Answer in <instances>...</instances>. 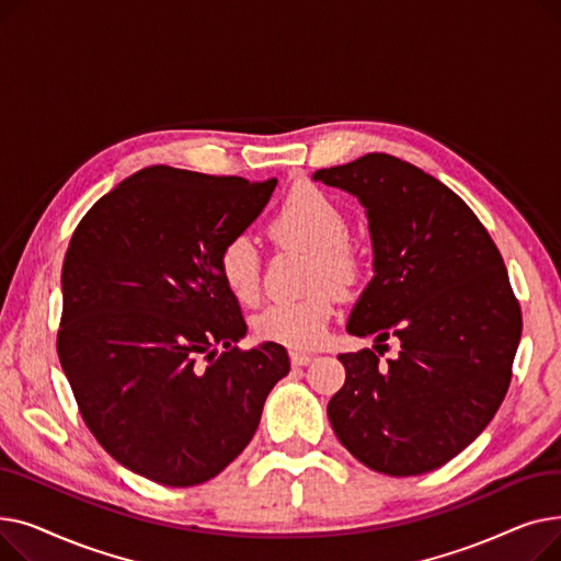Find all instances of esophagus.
Listing matches in <instances>:
<instances>
[{
	"label": "esophagus",
	"mask_w": 561,
	"mask_h": 561,
	"mask_svg": "<svg viewBox=\"0 0 561 561\" xmlns=\"http://www.w3.org/2000/svg\"><path fill=\"white\" fill-rule=\"evenodd\" d=\"M313 357L307 355V352H290V364L293 366H307Z\"/></svg>",
	"instance_id": "1"
}]
</instances>
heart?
Wrapping results in <instances>:
<instances>
[{"label": "heart", "mask_w": 561, "mask_h": 561, "mask_svg": "<svg viewBox=\"0 0 561 561\" xmlns=\"http://www.w3.org/2000/svg\"><path fill=\"white\" fill-rule=\"evenodd\" d=\"M271 239L282 248L311 254L309 288L311 296L298 302H277L254 318V332L261 341L286 347H313L325 336L336 309L334 290L357 284L362 261L350 245V222L341 206L318 188L293 191L279 206L268 227ZM218 275L236 302L254 305L259 300V254L248 236H231L216 256Z\"/></svg>", "instance_id": "heart-1"}]
</instances>
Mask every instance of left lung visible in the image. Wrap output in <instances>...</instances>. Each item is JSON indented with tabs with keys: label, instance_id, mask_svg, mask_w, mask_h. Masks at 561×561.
I'll return each mask as SVG.
<instances>
[{
	"label": "left lung",
	"instance_id": "left-lung-1",
	"mask_svg": "<svg viewBox=\"0 0 561 561\" xmlns=\"http://www.w3.org/2000/svg\"><path fill=\"white\" fill-rule=\"evenodd\" d=\"M313 180L368 216L375 275L347 332L373 334L377 352L400 343L385 366L368 347L339 355L330 423L377 473H430L473 444L510 389L523 318L503 256L457 193L402 159L373 152Z\"/></svg>",
	"mask_w": 561,
	"mask_h": 561
}]
</instances>
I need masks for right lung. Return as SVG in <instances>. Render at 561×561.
I'll return each instance as SVG.
<instances>
[{"label": "right lung", "mask_w": 561, "mask_h": 561, "mask_svg": "<svg viewBox=\"0 0 561 561\" xmlns=\"http://www.w3.org/2000/svg\"><path fill=\"white\" fill-rule=\"evenodd\" d=\"M275 186L150 165L100 197L72 233L58 359L100 446L147 480L216 478L290 370L279 343L236 345L248 325L216 265Z\"/></svg>", "instance_id": "1"}]
</instances>
